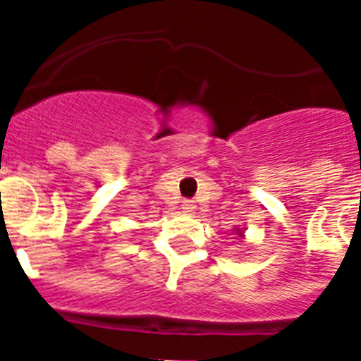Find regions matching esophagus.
<instances>
[{
  "label": "esophagus",
  "instance_id": "esophagus-1",
  "mask_svg": "<svg viewBox=\"0 0 361 361\" xmlns=\"http://www.w3.org/2000/svg\"><path fill=\"white\" fill-rule=\"evenodd\" d=\"M195 204H193V200H184L183 202V212L184 213H193L195 212Z\"/></svg>",
  "mask_w": 361,
  "mask_h": 361
}]
</instances>
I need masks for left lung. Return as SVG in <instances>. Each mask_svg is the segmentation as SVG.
I'll return each mask as SVG.
<instances>
[{
    "label": "left lung",
    "instance_id": "left-lung-1",
    "mask_svg": "<svg viewBox=\"0 0 361 361\" xmlns=\"http://www.w3.org/2000/svg\"><path fill=\"white\" fill-rule=\"evenodd\" d=\"M237 235L238 237H242V229H237Z\"/></svg>",
    "mask_w": 361,
    "mask_h": 361
}]
</instances>
